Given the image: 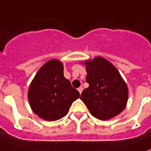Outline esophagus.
I'll use <instances>...</instances> for the list:
<instances>
[{"label":"esophagus","instance_id":"34e87169","mask_svg":"<svg viewBox=\"0 0 151 151\" xmlns=\"http://www.w3.org/2000/svg\"><path fill=\"white\" fill-rule=\"evenodd\" d=\"M83 87H79V88H78V91L79 92L80 94L82 93V92H83Z\"/></svg>","mask_w":151,"mask_h":151}]
</instances>
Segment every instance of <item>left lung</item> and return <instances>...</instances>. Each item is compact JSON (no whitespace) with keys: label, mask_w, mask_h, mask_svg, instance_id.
<instances>
[{"label":"left lung","mask_w":151,"mask_h":151,"mask_svg":"<svg viewBox=\"0 0 151 151\" xmlns=\"http://www.w3.org/2000/svg\"><path fill=\"white\" fill-rule=\"evenodd\" d=\"M85 64L89 87L82 93L81 100L96 118L105 121L114 117L127 105V84L117 69L105 58L97 57Z\"/></svg>","instance_id":"8db88e82"}]
</instances>
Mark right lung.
I'll return each mask as SVG.
<instances>
[{
  "label": "right lung",
  "mask_w": 151,
  "mask_h": 151,
  "mask_svg": "<svg viewBox=\"0 0 151 151\" xmlns=\"http://www.w3.org/2000/svg\"><path fill=\"white\" fill-rule=\"evenodd\" d=\"M79 97L78 91L63 77V63L56 59L41 68L28 93L33 111L46 121H57L66 116L73 101Z\"/></svg>",
  "instance_id": "obj_1"
}]
</instances>
